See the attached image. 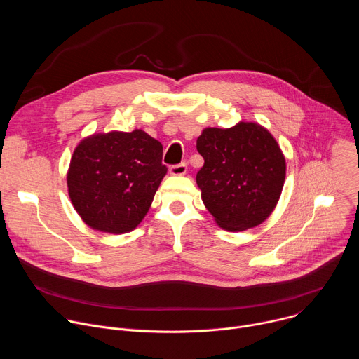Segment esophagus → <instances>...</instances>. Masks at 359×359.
<instances>
[{
	"mask_svg": "<svg viewBox=\"0 0 359 359\" xmlns=\"http://www.w3.org/2000/svg\"><path fill=\"white\" fill-rule=\"evenodd\" d=\"M170 175L173 176H183L187 172V165L186 163H179V165H172L169 169Z\"/></svg>",
	"mask_w": 359,
	"mask_h": 359,
	"instance_id": "esophagus-1",
	"label": "esophagus"
}]
</instances>
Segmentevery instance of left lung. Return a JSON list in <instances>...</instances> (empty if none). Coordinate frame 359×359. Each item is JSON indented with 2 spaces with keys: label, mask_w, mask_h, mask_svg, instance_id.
<instances>
[{
  "label": "left lung",
  "mask_w": 359,
  "mask_h": 359,
  "mask_svg": "<svg viewBox=\"0 0 359 359\" xmlns=\"http://www.w3.org/2000/svg\"><path fill=\"white\" fill-rule=\"evenodd\" d=\"M204 165L196 182L217 224L243 231L274 210L285 179V159L271 133L257 123L208 128L197 137Z\"/></svg>",
  "instance_id": "1"
}]
</instances>
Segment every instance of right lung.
I'll use <instances>...</instances> for the list:
<instances>
[{
  "label": "right lung",
  "mask_w": 359,
  "mask_h": 359,
  "mask_svg": "<svg viewBox=\"0 0 359 359\" xmlns=\"http://www.w3.org/2000/svg\"><path fill=\"white\" fill-rule=\"evenodd\" d=\"M162 158V143L139 129L82 140L68 172L75 210L95 230L114 234L133 230L168 172Z\"/></svg>",
  "instance_id": "right-lung-1"
}]
</instances>
